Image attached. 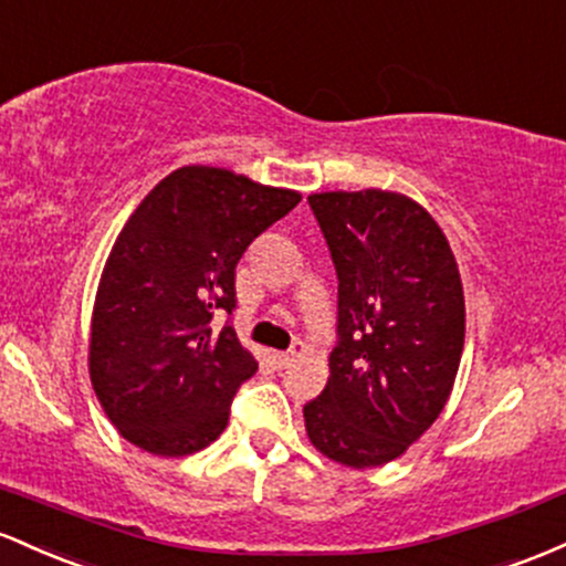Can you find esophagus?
<instances>
[{
    "label": "esophagus",
    "mask_w": 566,
    "mask_h": 566,
    "mask_svg": "<svg viewBox=\"0 0 566 566\" xmlns=\"http://www.w3.org/2000/svg\"><path fill=\"white\" fill-rule=\"evenodd\" d=\"M302 353H304V345H302V342H296V345H294V350H291V353H272L270 358H272V364H275L277 368H285V366H291V364H294V360L300 358Z\"/></svg>",
    "instance_id": "obj_1"
}]
</instances>
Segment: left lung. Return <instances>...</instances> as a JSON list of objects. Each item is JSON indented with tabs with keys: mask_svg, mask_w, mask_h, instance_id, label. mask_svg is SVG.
<instances>
[{
	"mask_svg": "<svg viewBox=\"0 0 566 566\" xmlns=\"http://www.w3.org/2000/svg\"><path fill=\"white\" fill-rule=\"evenodd\" d=\"M339 277L328 382L304 406L310 443L339 465L401 457L452 396L465 296L447 234L387 189L310 195Z\"/></svg>",
	"mask_w": 566,
	"mask_h": 566,
	"instance_id": "left-lung-1",
	"label": "left lung"
}]
</instances>
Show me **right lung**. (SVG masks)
I'll return each instance as SVG.
<instances>
[{
  "label": "right lung",
  "mask_w": 566,
  "mask_h": 566,
  "mask_svg": "<svg viewBox=\"0 0 566 566\" xmlns=\"http://www.w3.org/2000/svg\"><path fill=\"white\" fill-rule=\"evenodd\" d=\"M300 192L211 165H184L138 202L101 272L91 382L104 415L157 457L206 449L230 420L256 358L213 310L234 307V266Z\"/></svg>",
  "instance_id": "add662e5"
}]
</instances>
